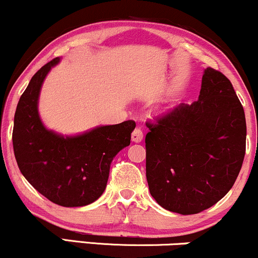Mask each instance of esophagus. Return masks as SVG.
Instances as JSON below:
<instances>
[{"label":"esophagus","instance_id":"1","mask_svg":"<svg viewBox=\"0 0 258 258\" xmlns=\"http://www.w3.org/2000/svg\"><path fill=\"white\" fill-rule=\"evenodd\" d=\"M132 142H135V143H139V142H142V139H143V132L141 131V128H135L133 130L132 135Z\"/></svg>","mask_w":258,"mask_h":258}]
</instances>
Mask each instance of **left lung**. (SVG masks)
Here are the masks:
<instances>
[{"label": "left lung", "mask_w": 258, "mask_h": 258, "mask_svg": "<svg viewBox=\"0 0 258 258\" xmlns=\"http://www.w3.org/2000/svg\"><path fill=\"white\" fill-rule=\"evenodd\" d=\"M148 126L147 180L160 206L199 214L230 190L244 161L246 121L223 74L204 69L199 99Z\"/></svg>", "instance_id": "left-lung-1"}]
</instances>
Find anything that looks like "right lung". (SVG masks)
I'll list each match as a JSON object with an SVG mask.
<instances>
[{
	"instance_id": "1",
	"label": "right lung",
	"mask_w": 258,
	"mask_h": 258,
	"mask_svg": "<svg viewBox=\"0 0 258 258\" xmlns=\"http://www.w3.org/2000/svg\"><path fill=\"white\" fill-rule=\"evenodd\" d=\"M61 58L32 76L14 115L13 149L20 172L52 203L86 206L104 193L112 159L131 143L135 121L100 125L78 135L47 128L38 112L42 85Z\"/></svg>"
}]
</instances>
